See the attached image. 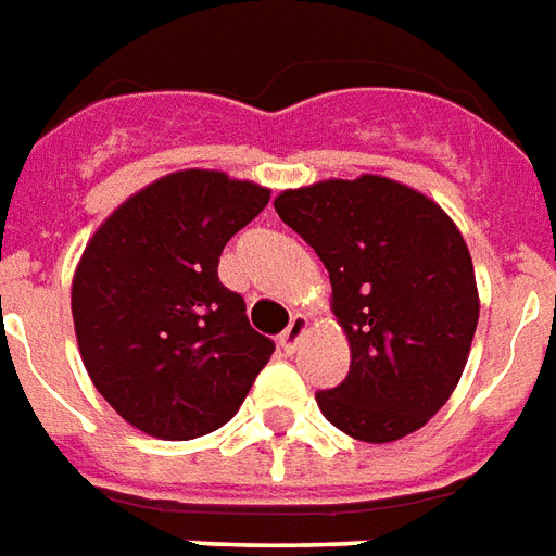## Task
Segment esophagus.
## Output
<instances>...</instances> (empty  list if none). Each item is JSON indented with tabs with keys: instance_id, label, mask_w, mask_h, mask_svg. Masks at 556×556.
I'll return each mask as SVG.
<instances>
[{
	"instance_id": "obj_1",
	"label": "esophagus",
	"mask_w": 556,
	"mask_h": 556,
	"mask_svg": "<svg viewBox=\"0 0 556 556\" xmlns=\"http://www.w3.org/2000/svg\"><path fill=\"white\" fill-rule=\"evenodd\" d=\"M306 327H309V324H306V318H303V315H294L289 327H286V330H282V336H279V348H282L286 353L298 351L300 339L306 336Z\"/></svg>"
}]
</instances>
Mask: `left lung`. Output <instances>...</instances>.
<instances>
[{
  "label": "left lung",
  "instance_id": "obj_1",
  "mask_svg": "<svg viewBox=\"0 0 556 556\" xmlns=\"http://www.w3.org/2000/svg\"><path fill=\"white\" fill-rule=\"evenodd\" d=\"M330 270L351 371L315 394L359 442H394L433 418L463 377L477 330V282L454 220L382 176L330 179L274 200Z\"/></svg>",
  "mask_w": 556,
  "mask_h": 556
}]
</instances>
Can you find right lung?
<instances>
[{
	"mask_svg": "<svg viewBox=\"0 0 556 556\" xmlns=\"http://www.w3.org/2000/svg\"><path fill=\"white\" fill-rule=\"evenodd\" d=\"M270 200L217 170L129 197L85 247L73 320L97 392L129 425L185 442L224 427L274 353L217 277L229 238Z\"/></svg>",
	"mask_w": 556,
	"mask_h": 556,
	"instance_id": "obj_1",
	"label": "right lung"
}]
</instances>
